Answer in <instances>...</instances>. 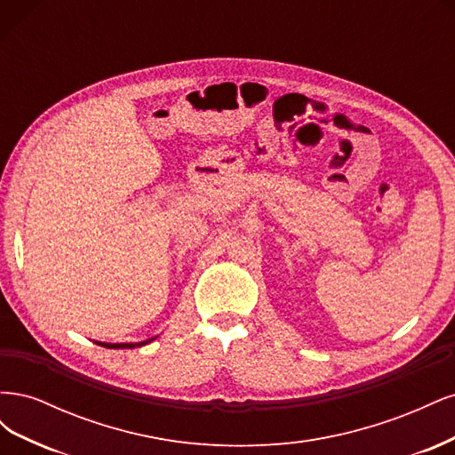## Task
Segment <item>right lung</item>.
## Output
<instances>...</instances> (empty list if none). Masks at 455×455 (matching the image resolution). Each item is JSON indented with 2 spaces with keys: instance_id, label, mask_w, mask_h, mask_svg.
Segmentation results:
<instances>
[{
  "instance_id": "add662e5",
  "label": "right lung",
  "mask_w": 455,
  "mask_h": 455,
  "mask_svg": "<svg viewBox=\"0 0 455 455\" xmlns=\"http://www.w3.org/2000/svg\"><path fill=\"white\" fill-rule=\"evenodd\" d=\"M156 338H157V336H156ZM156 338H149V339H144V341H139V343H104V341H94V343H99V346L108 347V349H132V347L148 346V343H151Z\"/></svg>"
}]
</instances>
